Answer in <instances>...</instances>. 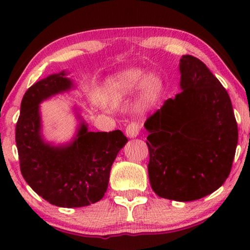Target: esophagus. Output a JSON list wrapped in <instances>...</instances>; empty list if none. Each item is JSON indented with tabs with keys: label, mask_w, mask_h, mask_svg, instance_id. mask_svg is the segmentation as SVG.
Listing matches in <instances>:
<instances>
[{
	"label": "esophagus",
	"mask_w": 250,
	"mask_h": 250,
	"mask_svg": "<svg viewBox=\"0 0 250 250\" xmlns=\"http://www.w3.org/2000/svg\"><path fill=\"white\" fill-rule=\"evenodd\" d=\"M126 132V135L128 136V138H136V136L139 135V132H140V126L138 123L133 122L131 124L127 125V127L125 129Z\"/></svg>",
	"instance_id": "esophagus-1"
}]
</instances>
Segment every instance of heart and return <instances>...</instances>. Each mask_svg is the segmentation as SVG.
<instances>
[{
  "mask_svg": "<svg viewBox=\"0 0 250 250\" xmlns=\"http://www.w3.org/2000/svg\"><path fill=\"white\" fill-rule=\"evenodd\" d=\"M142 85L143 90L149 94H156L163 88V82L155 75H146L140 68H129L117 76L111 78L108 87L114 94H124Z\"/></svg>",
  "mask_w": 250,
  "mask_h": 250,
  "instance_id": "heart-1",
  "label": "heart"
}]
</instances>
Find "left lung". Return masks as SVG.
<instances>
[{
  "label": "left lung",
  "mask_w": 250,
  "mask_h": 250,
  "mask_svg": "<svg viewBox=\"0 0 250 250\" xmlns=\"http://www.w3.org/2000/svg\"><path fill=\"white\" fill-rule=\"evenodd\" d=\"M182 92L145 123L149 180L157 196L192 201L228 179L238 145V125L228 92L198 58L180 60Z\"/></svg>",
  "instance_id": "left-lung-1"
}]
</instances>
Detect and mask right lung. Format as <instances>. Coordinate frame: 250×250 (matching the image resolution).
Wrapping results in <instances>:
<instances>
[{
  "instance_id": "1",
  "label": "right lung",
  "mask_w": 250,
  "mask_h": 250,
  "mask_svg": "<svg viewBox=\"0 0 250 250\" xmlns=\"http://www.w3.org/2000/svg\"><path fill=\"white\" fill-rule=\"evenodd\" d=\"M66 71L30 86L23 95L16 126L20 170L35 192L58 207H84L104 198L112 163L127 138L122 131L90 132L81 122L69 143L43 139L40 104L74 86Z\"/></svg>"
}]
</instances>
